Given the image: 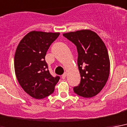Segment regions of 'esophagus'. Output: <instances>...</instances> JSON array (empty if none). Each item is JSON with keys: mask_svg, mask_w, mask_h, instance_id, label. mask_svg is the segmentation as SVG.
I'll return each mask as SVG.
<instances>
[{"mask_svg": "<svg viewBox=\"0 0 127 127\" xmlns=\"http://www.w3.org/2000/svg\"><path fill=\"white\" fill-rule=\"evenodd\" d=\"M66 75H67V73L65 72L64 73V74L62 75V79H65V77H66Z\"/></svg>", "mask_w": 127, "mask_h": 127, "instance_id": "34e87169", "label": "esophagus"}]
</instances>
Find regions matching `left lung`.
Returning a JSON list of instances; mask_svg holds the SVG:
<instances>
[{
	"label": "left lung",
	"instance_id": "left-lung-1",
	"mask_svg": "<svg viewBox=\"0 0 127 127\" xmlns=\"http://www.w3.org/2000/svg\"><path fill=\"white\" fill-rule=\"evenodd\" d=\"M77 47V65L81 81L73 91L83 97L90 98L102 90L109 75L110 62L107 50L95 32L82 30L63 34Z\"/></svg>",
	"mask_w": 127,
	"mask_h": 127
}]
</instances>
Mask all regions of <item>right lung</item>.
I'll return each instance as SVG.
<instances>
[{"instance_id": "right-lung-1", "label": "right lung", "mask_w": 127, "mask_h": 127, "mask_svg": "<svg viewBox=\"0 0 127 127\" xmlns=\"http://www.w3.org/2000/svg\"><path fill=\"white\" fill-rule=\"evenodd\" d=\"M60 33L32 31L18 45L14 69L18 83L25 92L35 99H44L54 93L60 76L53 77L45 56Z\"/></svg>"}]
</instances>
